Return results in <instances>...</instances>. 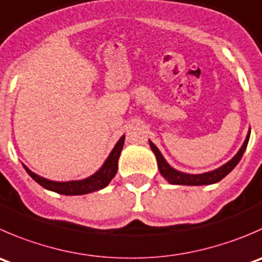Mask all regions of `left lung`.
Instances as JSON below:
<instances>
[{"label": "left lung", "instance_id": "8db88e82", "mask_svg": "<svg viewBox=\"0 0 262 262\" xmlns=\"http://www.w3.org/2000/svg\"><path fill=\"white\" fill-rule=\"evenodd\" d=\"M250 133H251V129L248 132L247 137H246V141L243 143V146L241 147V149L238 151V154L230 160L229 162H227L225 165H223L222 167L219 169L214 170V171H210V172H204V174H197V175H193V174H185V172H180L178 170L172 169L165 159L162 157L161 152L159 151L156 146L149 141V146H151V149L154 151V154L156 155V159H157V165H159V170L161 172L162 177L170 183V184H179V185H206V184H214V183L220 182L223 178L227 177L235 166H237L238 162L241 161L242 159L243 154H245L246 148H247V144H248V139H250Z\"/></svg>", "mask_w": 262, "mask_h": 262}]
</instances>
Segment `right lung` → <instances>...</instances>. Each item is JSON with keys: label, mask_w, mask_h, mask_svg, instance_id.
<instances>
[{"label": "right lung", "mask_w": 262, "mask_h": 262, "mask_svg": "<svg viewBox=\"0 0 262 262\" xmlns=\"http://www.w3.org/2000/svg\"><path fill=\"white\" fill-rule=\"evenodd\" d=\"M124 139H125V136H123L120 139H119V142L116 143V146L114 147L113 152H111L110 156L107 157V160L105 161L103 166L101 167L96 174H93L92 177L87 178V179L84 180H73V182H52V180H47L45 179V178L38 177L37 174L30 171L28 167L25 166L24 167L28 171V174H29L30 177L38 183V184H40L43 188H46V189L52 190V192L60 193V194H65V195L87 194V193L95 192V190L105 188L106 185L111 182V179L115 177L116 171H118V160L124 146Z\"/></svg>", "instance_id": "add662e5"}]
</instances>
